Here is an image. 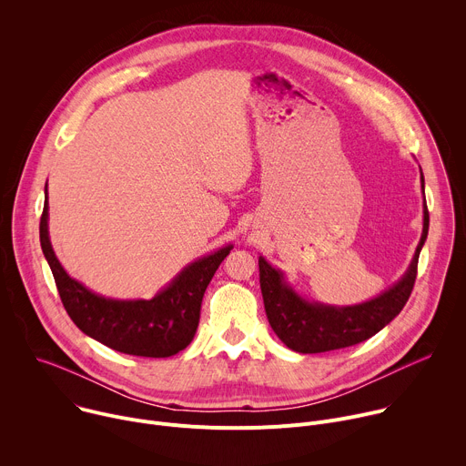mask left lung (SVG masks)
<instances>
[{
	"mask_svg": "<svg viewBox=\"0 0 466 466\" xmlns=\"http://www.w3.org/2000/svg\"><path fill=\"white\" fill-rule=\"evenodd\" d=\"M428 228L430 214L424 198L422 236L406 275L376 299L356 306H326L302 299L291 286L286 284L284 275L265 261L263 256H259V288L265 313H268L275 334L288 349L300 354H319L347 349L378 334L383 326H387L402 311L413 291L419 256L428 238Z\"/></svg>",
	"mask_w": 466,
	"mask_h": 466,
	"instance_id": "8db88e82",
	"label": "left lung"
}]
</instances>
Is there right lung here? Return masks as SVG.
<instances>
[{"instance_id": "add662e5", "label": "right lung", "mask_w": 466, "mask_h": 466, "mask_svg": "<svg viewBox=\"0 0 466 466\" xmlns=\"http://www.w3.org/2000/svg\"><path fill=\"white\" fill-rule=\"evenodd\" d=\"M40 245L60 300L76 326L112 350L142 358H169L191 343L205 291L232 250V245H227L186 265L151 300L105 299L74 280L56 259L47 232V184L40 218Z\"/></svg>"}]
</instances>
